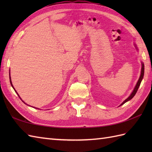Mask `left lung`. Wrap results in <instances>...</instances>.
Instances as JSON below:
<instances>
[{
  "instance_id": "obj_1",
  "label": "left lung",
  "mask_w": 152,
  "mask_h": 152,
  "mask_svg": "<svg viewBox=\"0 0 152 152\" xmlns=\"http://www.w3.org/2000/svg\"><path fill=\"white\" fill-rule=\"evenodd\" d=\"M134 46H135V48H136V49L138 50V48H137V46H136V44H134ZM141 64H142V68H141V72H140V78H139V79H138V82H137V84H136V86H135V87H134V89H133V92L131 93V94L129 96V97L128 98H127L126 99L125 101L123 102L121 104L119 105V106H121V105H123L124 104H125V102H127V101H130L131 99H132L133 98V96L135 95V94H136L137 93V91H138V88H139V86H140V83H141V82H142V79H143V77H144V63L142 62L141 63Z\"/></svg>"
}]
</instances>
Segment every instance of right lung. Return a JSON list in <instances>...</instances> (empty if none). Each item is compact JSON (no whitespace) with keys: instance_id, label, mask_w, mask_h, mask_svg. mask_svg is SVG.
I'll return each instance as SVG.
<instances>
[{"instance_id":"obj_1","label":"right lung","mask_w":152,"mask_h":152,"mask_svg":"<svg viewBox=\"0 0 152 152\" xmlns=\"http://www.w3.org/2000/svg\"><path fill=\"white\" fill-rule=\"evenodd\" d=\"M9 75H10V84H11V86H12V88H13V89H14V91H15V93H17V94H18V95L19 96V99H20L21 100V101H23V102L24 103H25V104H27V105H28V106H30V105H28V104H26V103H25L23 101V100L21 99V98L20 97V96H19V94H18V92L17 91H16V90L14 89V86H13V85H12V80H11V77H10V72H9ZM33 108H37V109H38V108H35V107H33Z\"/></svg>"}]
</instances>
